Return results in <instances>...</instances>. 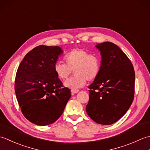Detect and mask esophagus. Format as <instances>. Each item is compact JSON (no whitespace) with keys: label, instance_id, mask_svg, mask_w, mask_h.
<instances>
[{"label":"esophagus","instance_id":"1","mask_svg":"<svg viewBox=\"0 0 150 150\" xmlns=\"http://www.w3.org/2000/svg\"><path fill=\"white\" fill-rule=\"evenodd\" d=\"M79 91V90H71V93H72V94L77 93H78Z\"/></svg>","mask_w":150,"mask_h":150}]
</instances>
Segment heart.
<instances>
[{"instance_id": "obj_1", "label": "heart", "mask_w": 150, "mask_h": 150, "mask_svg": "<svg viewBox=\"0 0 150 150\" xmlns=\"http://www.w3.org/2000/svg\"><path fill=\"white\" fill-rule=\"evenodd\" d=\"M64 60L66 64L56 62L54 71L60 79L64 80L74 70L75 75L64 82L66 88L77 90L83 87L87 80L93 81L99 74L101 64L99 57L95 54H89L84 50H72L65 55Z\"/></svg>"}]
</instances>
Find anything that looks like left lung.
I'll return each mask as SVG.
<instances>
[{"mask_svg": "<svg viewBox=\"0 0 150 150\" xmlns=\"http://www.w3.org/2000/svg\"><path fill=\"white\" fill-rule=\"evenodd\" d=\"M101 55L99 74L88 88L86 110L98 124L110 125L122 117L134 97L135 71L128 57L112 42L97 44Z\"/></svg>", "mask_w": 150, "mask_h": 150, "instance_id": "obj_1", "label": "left lung"}]
</instances>
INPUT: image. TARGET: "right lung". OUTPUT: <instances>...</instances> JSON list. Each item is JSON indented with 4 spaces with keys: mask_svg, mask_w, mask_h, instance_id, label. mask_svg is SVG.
Returning a JSON list of instances; mask_svg holds the SVG:
<instances>
[{
    "mask_svg": "<svg viewBox=\"0 0 150 150\" xmlns=\"http://www.w3.org/2000/svg\"><path fill=\"white\" fill-rule=\"evenodd\" d=\"M62 53L59 46H37L25 55L18 68L16 97L22 114L36 125L55 122L71 97V91L62 88L54 71V65Z\"/></svg>",
    "mask_w": 150,
    "mask_h": 150,
    "instance_id": "add662e5",
    "label": "right lung"
}]
</instances>
